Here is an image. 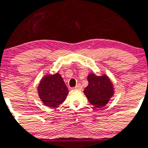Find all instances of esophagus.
I'll return each mask as SVG.
<instances>
[{"mask_svg": "<svg viewBox=\"0 0 148 148\" xmlns=\"http://www.w3.org/2000/svg\"><path fill=\"white\" fill-rule=\"evenodd\" d=\"M75 88V89H77V90H81L82 88V86L80 85V84H78V85H76L75 88Z\"/></svg>", "mask_w": 148, "mask_h": 148, "instance_id": "34e87169", "label": "esophagus"}]
</instances>
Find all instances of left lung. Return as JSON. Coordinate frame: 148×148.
Segmentation results:
<instances>
[{
    "label": "left lung",
    "instance_id": "obj_1",
    "mask_svg": "<svg viewBox=\"0 0 148 148\" xmlns=\"http://www.w3.org/2000/svg\"><path fill=\"white\" fill-rule=\"evenodd\" d=\"M88 85L84 93L88 101L96 108L106 106L114 95V86L110 78L105 74L96 76L90 73L88 76Z\"/></svg>",
    "mask_w": 148,
    "mask_h": 148
}]
</instances>
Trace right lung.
I'll return each mask as SVG.
<instances>
[{
    "instance_id": "1",
    "label": "right lung",
    "mask_w": 148,
    "mask_h": 148,
    "mask_svg": "<svg viewBox=\"0 0 148 148\" xmlns=\"http://www.w3.org/2000/svg\"><path fill=\"white\" fill-rule=\"evenodd\" d=\"M38 96L45 105L56 107L61 104L69 93V90L59 73L45 75L38 86Z\"/></svg>"
}]
</instances>
